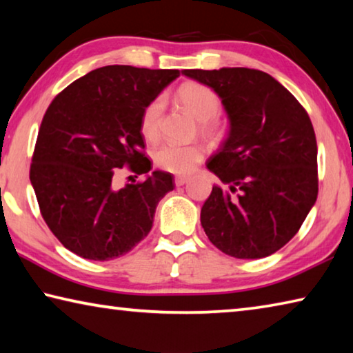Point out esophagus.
I'll use <instances>...</instances> for the list:
<instances>
[{
    "instance_id": "esophagus-1",
    "label": "esophagus",
    "mask_w": 353,
    "mask_h": 353,
    "mask_svg": "<svg viewBox=\"0 0 353 353\" xmlns=\"http://www.w3.org/2000/svg\"><path fill=\"white\" fill-rule=\"evenodd\" d=\"M188 179H190L188 176H176V177H174V183L177 185V187H181V185L188 182Z\"/></svg>"
}]
</instances>
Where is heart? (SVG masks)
Listing matches in <instances>:
<instances>
[{
    "label": "heart",
    "instance_id": "heart-1",
    "mask_svg": "<svg viewBox=\"0 0 353 353\" xmlns=\"http://www.w3.org/2000/svg\"><path fill=\"white\" fill-rule=\"evenodd\" d=\"M179 103L199 121V130L207 137L216 139L221 134V123L218 113L221 110V99L212 88L199 82H187L179 87L176 93ZM163 99L154 98L148 103L140 117V132L146 141H157L162 126ZM205 157V148L201 143L193 145H163L154 154V162L160 170L172 174H188Z\"/></svg>",
    "mask_w": 353,
    "mask_h": 353
}]
</instances>
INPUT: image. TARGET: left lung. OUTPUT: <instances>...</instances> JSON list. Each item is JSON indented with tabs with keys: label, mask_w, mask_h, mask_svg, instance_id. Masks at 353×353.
Instances as JSON below:
<instances>
[{
	"label": "left lung",
	"mask_w": 353,
	"mask_h": 353,
	"mask_svg": "<svg viewBox=\"0 0 353 353\" xmlns=\"http://www.w3.org/2000/svg\"><path fill=\"white\" fill-rule=\"evenodd\" d=\"M223 99L230 132L207 162L205 235L235 259H263L294 236L318 198V145L302 104L265 71L183 70Z\"/></svg>",
	"instance_id": "left-lung-1"
}]
</instances>
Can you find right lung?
I'll return each mask as SVG.
<instances>
[{"instance_id":"right-lung-1","label":"right lung","mask_w":353,"mask_h":353,"mask_svg":"<svg viewBox=\"0 0 353 353\" xmlns=\"http://www.w3.org/2000/svg\"><path fill=\"white\" fill-rule=\"evenodd\" d=\"M179 76V70L107 65L51 101L29 179L41 218L73 254L98 261L118 259L151 230L159 201L174 188L172 174L154 171L123 188L113 177L124 166L137 176L151 171L141 112Z\"/></svg>"}]
</instances>
